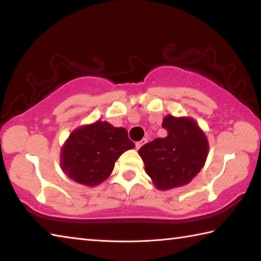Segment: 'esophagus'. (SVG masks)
<instances>
[{"mask_svg": "<svg viewBox=\"0 0 261 261\" xmlns=\"http://www.w3.org/2000/svg\"><path fill=\"white\" fill-rule=\"evenodd\" d=\"M145 143H146V139H143V140H140V141H137V143H136V148H137V149L140 148Z\"/></svg>", "mask_w": 261, "mask_h": 261, "instance_id": "1", "label": "esophagus"}]
</instances>
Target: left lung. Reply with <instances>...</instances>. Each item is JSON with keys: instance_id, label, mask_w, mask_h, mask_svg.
I'll list each match as a JSON object with an SVG mask.
<instances>
[{"instance_id": "8db88e82", "label": "left lung", "mask_w": 261, "mask_h": 261, "mask_svg": "<svg viewBox=\"0 0 261 261\" xmlns=\"http://www.w3.org/2000/svg\"><path fill=\"white\" fill-rule=\"evenodd\" d=\"M162 127L167 130V137L145 144L138 153L156 188L168 190L188 184L199 173L208 153V143L191 118L168 115Z\"/></svg>"}]
</instances>
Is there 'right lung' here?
<instances>
[{"label":"right lung","instance_id":"right-lung-1","mask_svg":"<svg viewBox=\"0 0 261 261\" xmlns=\"http://www.w3.org/2000/svg\"><path fill=\"white\" fill-rule=\"evenodd\" d=\"M134 147L124 127L98 121L70 135L61 165L70 178L93 187L108 177L122 153Z\"/></svg>","mask_w":261,"mask_h":261}]
</instances>
